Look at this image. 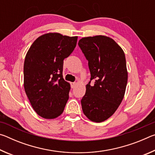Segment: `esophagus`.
Returning <instances> with one entry per match:
<instances>
[{"label": "esophagus", "mask_w": 155, "mask_h": 155, "mask_svg": "<svg viewBox=\"0 0 155 155\" xmlns=\"http://www.w3.org/2000/svg\"><path fill=\"white\" fill-rule=\"evenodd\" d=\"M76 85H77V83H71V87L73 89L76 87Z\"/></svg>", "instance_id": "esophagus-1"}]
</instances>
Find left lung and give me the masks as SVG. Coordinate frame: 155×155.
Instances as JSON below:
<instances>
[{
    "mask_svg": "<svg viewBox=\"0 0 155 155\" xmlns=\"http://www.w3.org/2000/svg\"><path fill=\"white\" fill-rule=\"evenodd\" d=\"M78 46L88 61L91 78L81 99L83 114L101 122L111 116L124 98L128 81L124 52L113 39L104 35L83 38ZM94 80V86H90Z\"/></svg>",
    "mask_w": 155,
    "mask_h": 155,
    "instance_id": "1",
    "label": "left lung"
}]
</instances>
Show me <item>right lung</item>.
Returning <instances> with one entry per match:
<instances>
[{"instance_id":"obj_1","label":"right lung","mask_w":155,"mask_h":155,"mask_svg":"<svg viewBox=\"0 0 155 155\" xmlns=\"http://www.w3.org/2000/svg\"><path fill=\"white\" fill-rule=\"evenodd\" d=\"M77 38L44 34L36 39L25 57V92L33 109L44 118H55L64 111L70 90L63 78L64 60L74 51Z\"/></svg>"}]
</instances>
